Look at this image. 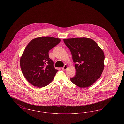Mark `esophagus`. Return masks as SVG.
I'll return each instance as SVG.
<instances>
[{
	"label": "esophagus",
	"mask_w": 124,
	"mask_h": 124,
	"mask_svg": "<svg viewBox=\"0 0 124 124\" xmlns=\"http://www.w3.org/2000/svg\"><path fill=\"white\" fill-rule=\"evenodd\" d=\"M68 65L65 64V65H64V66L62 68V69L63 70H66V69L68 68Z\"/></svg>",
	"instance_id": "esophagus-1"
}]
</instances>
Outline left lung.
<instances>
[{
    "label": "left lung",
    "instance_id": "left-lung-1",
    "mask_svg": "<svg viewBox=\"0 0 124 124\" xmlns=\"http://www.w3.org/2000/svg\"><path fill=\"white\" fill-rule=\"evenodd\" d=\"M76 63V75L71 81L80 88L88 87L100 78L104 69L105 55L92 39L74 38L64 39Z\"/></svg>",
    "mask_w": 124,
    "mask_h": 124
}]
</instances>
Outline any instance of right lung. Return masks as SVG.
Wrapping results in <instances>:
<instances>
[{"instance_id": "right-lung-1", "label": "right lung", "mask_w": 124, "mask_h": 124, "mask_svg": "<svg viewBox=\"0 0 124 124\" xmlns=\"http://www.w3.org/2000/svg\"><path fill=\"white\" fill-rule=\"evenodd\" d=\"M60 42L59 38L40 37L25 47L20 59V67L24 77L33 86L42 88L53 80L58 70L54 68L48 52Z\"/></svg>"}]
</instances>
